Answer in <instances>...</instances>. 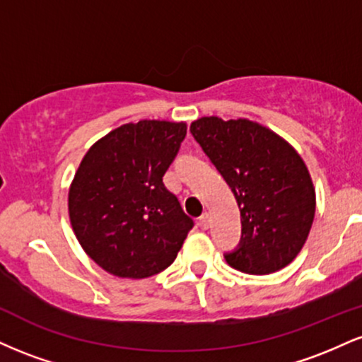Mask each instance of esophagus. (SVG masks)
<instances>
[{
    "label": "esophagus",
    "mask_w": 362,
    "mask_h": 362,
    "mask_svg": "<svg viewBox=\"0 0 362 362\" xmlns=\"http://www.w3.org/2000/svg\"><path fill=\"white\" fill-rule=\"evenodd\" d=\"M209 223H211L209 214L202 213L201 218H199V224H201V228H204V230H207V228H209Z\"/></svg>",
    "instance_id": "34e87169"
}]
</instances>
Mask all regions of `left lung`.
I'll list each match as a JSON object with an SVG mask.
<instances>
[{
  "mask_svg": "<svg viewBox=\"0 0 362 362\" xmlns=\"http://www.w3.org/2000/svg\"><path fill=\"white\" fill-rule=\"evenodd\" d=\"M194 139L233 190L242 238L224 255L236 271L265 276L296 259L315 218V189L288 141L248 119L201 117Z\"/></svg>",
  "mask_w": 362,
  "mask_h": 362,
  "instance_id": "1",
  "label": "left lung"
}]
</instances>
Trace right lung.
Segmentation results:
<instances>
[{
    "label": "right lung",
    "instance_id": "add662e5",
    "mask_svg": "<svg viewBox=\"0 0 362 362\" xmlns=\"http://www.w3.org/2000/svg\"><path fill=\"white\" fill-rule=\"evenodd\" d=\"M185 122L124 124L88 149L69 189L78 242L112 276L144 279L165 271L194 221L163 184L185 139Z\"/></svg>",
    "mask_w": 362,
    "mask_h": 362
}]
</instances>
